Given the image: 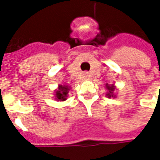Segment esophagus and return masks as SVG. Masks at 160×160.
<instances>
[{
  "mask_svg": "<svg viewBox=\"0 0 160 160\" xmlns=\"http://www.w3.org/2000/svg\"><path fill=\"white\" fill-rule=\"evenodd\" d=\"M86 75H87V77H88V74H86Z\"/></svg>",
  "mask_w": 160,
  "mask_h": 160,
  "instance_id": "1",
  "label": "esophagus"
}]
</instances>
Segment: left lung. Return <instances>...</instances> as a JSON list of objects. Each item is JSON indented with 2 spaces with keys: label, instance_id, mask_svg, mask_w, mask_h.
Masks as SVG:
<instances>
[{
  "label": "left lung",
  "instance_id": "left-lung-1",
  "mask_svg": "<svg viewBox=\"0 0 160 160\" xmlns=\"http://www.w3.org/2000/svg\"><path fill=\"white\" fill-rule=\"evenodd\" d=\"M106 88L108 89V94H107V97H115L114 95H113V91L115 90V86L114 85H109V84H106Z\"/></svg>",
  "mask_w": 160,
  "mask_h": 160
}]
</instances>
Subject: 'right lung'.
Masks as SVG:
<instances>
[{
	"instance_id": "right-lung-1",
	"label": "right lung",
	"mask_w": 160,
	"mask_h": 160,
	"mask_svg": "<svg viewBox=\"0 0 160 160\" xmlns=\"http://www.w3.org/2000/svg\"><path fill=\"white\" fill-rule=\"evenodd\" d=\"M71 87L67 85H59L58 86V90H56V99L58 101H64L66 100V97L68 95Z\"/></svg>"
}]
</instances>
